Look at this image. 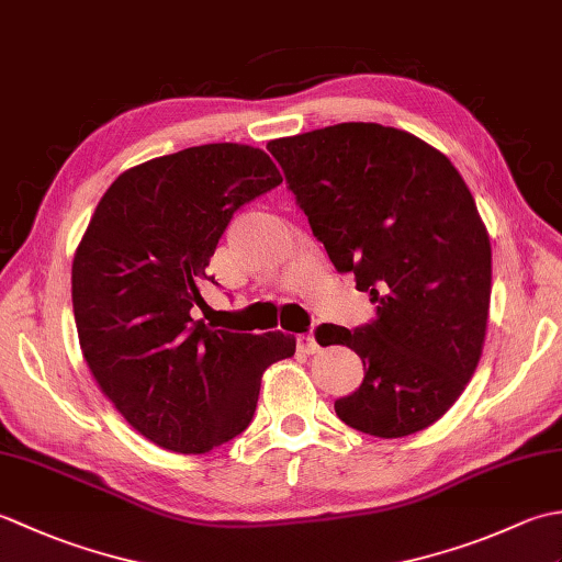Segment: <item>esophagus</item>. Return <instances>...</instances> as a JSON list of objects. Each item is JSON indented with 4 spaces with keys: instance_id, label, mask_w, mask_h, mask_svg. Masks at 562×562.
I'll use <instances>...</instances> for the list:
<instances>
[{
    "instance_id": "esophagus-1",
    "label": "esophagus",
    "mask_w": 562,
    "mask_h": 562,
    "mask_svg": "<svg viewBox=\"0 0 562 562\" xmlns=\"http://www.w3.org/2000/svg\"><path fill=\"white\" fill-rule=\"evenodd\" d=\"M296 348H300V352H306V355H316L321 350L316 338H314V333H302V336L296 338Z\"/></svg>"
}]
</instances>
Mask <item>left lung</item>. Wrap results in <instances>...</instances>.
Returning <instances> with one entry per match:
<instances>
[{"label": "left lung", "mask_w": 562, "mask_h": 562, "mask_svg": "<svg viewBox=\"0 0 562 562\" xmlns=\"http://www.w3.org/2000/svg\"><path fill=\"white\" fill-rule=\"evenodd\" d=\"M268 149L333 266L379 304L364 328L316 330L318 345H348L364 364L338 417L384 439L420 432L459 401L483 355L493 250L469 186L439 149L379 123Z\"/></svg>", "instance_id": "obj_1"}]
</instances>
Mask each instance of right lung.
Segmentation results:
<instances>
[{"mask_svg":"<svg viewBox=\"0 0 562 562\" xmlns=\"http://www.w3.org/2000/svg\"><path fill=\"white\" fill-rule=\"evenodd\" d=\"M280 183L262 149L188 147L117 176L81 236L71 262L81 355L127 425L161 449L205 453L244 432L262 372L294 355L282 330L193 318L232 214Z\"/></svg>","mask_w":562,"mask_h":562,"instance_id":"right-lung-1","label":"right lung"}]
</instances>
